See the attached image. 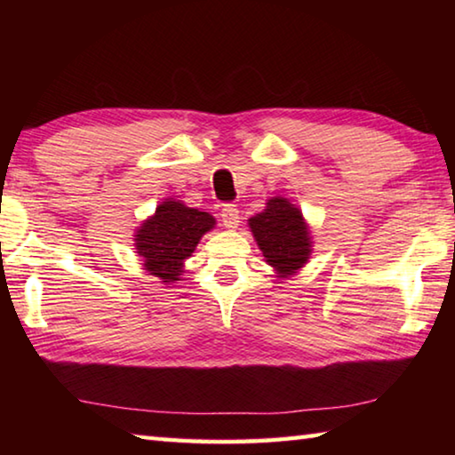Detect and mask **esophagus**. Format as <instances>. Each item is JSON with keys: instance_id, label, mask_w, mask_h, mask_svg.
<instances>
[{"instance_id": "34e87169", "label": "esophagus", "mask_w": 455, "mask_h": 455, "mask_svg": "<svg viewBox=\"0 0 455 455\" xmlns=\"http://www.w3.org/2000/svg\"><path fill=\"white\" fill-rule=\"evenodd\" d=\"M220 219H222V225H225L227 228H236L238 222H241V214H238L236 204H233V203L222 204Z\"/></svg>"}]
</instances>
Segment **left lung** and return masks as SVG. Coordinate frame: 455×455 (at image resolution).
<instances>
[{"label": "left lung", "instance_id": "1", "mask_svg": "<svg viewBox=\"0 0 455 455\" xmlns=\"http://www.w3.org/2000/svg\"><path fill=\"white\" fill-rule=\"evenodd\" d=\"M249 227L267 263L281 276L299 271L309 259L311 241L303 214L287 198L268 200L263 212L249 219Z\"/></svg>", "mask_w": 455, "mask_h": 455}]
</instances>
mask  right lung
Segmentation results:
<instances>
[{"instance_id": "obj_1", "label": "right lung", "mask_w": 455, "mask_h": 455, "mask_svg": "<svg viewBox=\"0 0 455 455\" xmlns=\"http://www.w3.org/2000/svg\"><path fill=\"white\" fill-rule=\"evenodd\" d=\"M214 227L209 212L188 209L176 200H166L136 233L138 255L144 257V267L163 283L180 281L182 263L195 252L206 230Z\"/></svg>"}]
</instances>
